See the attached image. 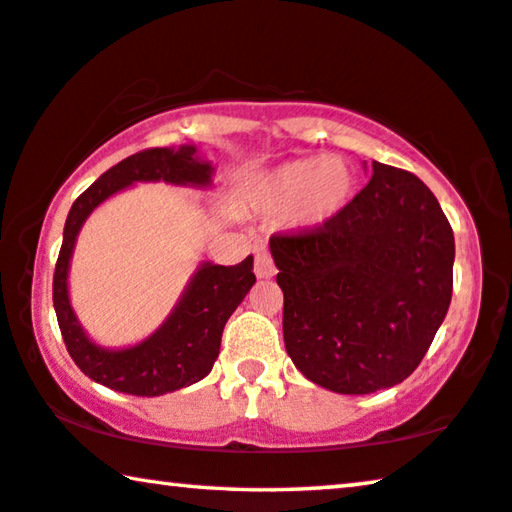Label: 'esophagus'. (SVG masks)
Returning a JSON list of instances; mask_svg holds the SVG:
<instances>
[{"label": "esophagus", "mask_w": 512, "mask_h": 512, "mask_svg": "<svg viewBox=\"0 0 512 512\" xmlns=\"http://www.w3.org/2000/svg\"><path fill=\"white\" fill-rule=\"evenodd\" d=\"M255 273L257 278H273L276 276V264H273V257L264 246L255 250Z\"/></svg>", "instance_id": "obj_1"}]
</instances>
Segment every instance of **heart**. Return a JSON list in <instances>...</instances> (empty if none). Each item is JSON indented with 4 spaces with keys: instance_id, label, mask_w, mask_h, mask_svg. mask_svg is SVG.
I'll return each mask as SVG.
<instances>
[{
    "instance_id": "heart-1",
    "label": "heart",
    "mask_w": 512,
    "mask_h": 512,
    "mask_svg": "<svg viewBox=\"0 0 512 512\" xmlns=\"http://www.w3.org/2000/svg\"><path fill=\"white\" fill-rule=\"evenodd\" d=\"M354 193V170L340 158H299L276 167L257 181L266 209H292L296 225L322 227L345 209Z\"/></svg>"
}]
</instances>
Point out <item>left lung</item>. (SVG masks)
<instances>
[{
  "instance_id": "1",
  "label": "left lung",
  "mask_w": 512,
  "mask_h": 512,
  "mask_svg": "<svg viewBox=\"0 0 512 512\" xmlns=\"http://www.w3.org/2000/svg\"><path fill=\"white\" fill-rule=\"evenodd\" d=\"M285 349L312 384L365 395L423 361L453 296L455 239L437 197L372 160V179L322 227L269 241Z\"/></svg>"
}]
</instances>
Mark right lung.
I'll return each mask as SVG.
<instances>
[{"label":"right lung","mask_w":512,"mask_h":512,"mask_svg":"<svg viewBox=\"0 0 512 512\" xmlns=\"http://www.w3.org/2000/svg\"><path fill=\"white\" fill-rule=\"evenodd\" d=\"M211 174L209 160L197 158V149L190 144L179 149H144L110 167L73 202L52 278V301L68 354L89 379L112 391L154 398L195 384L211 372L227 319L255 285L253 255L234 266L202 262L163 326L128 349H105L91 342L68 301V262L75 239L98 204L135 181L207 188Z\"/></svg>","instance_id":"obj_1"}]
</instances>
